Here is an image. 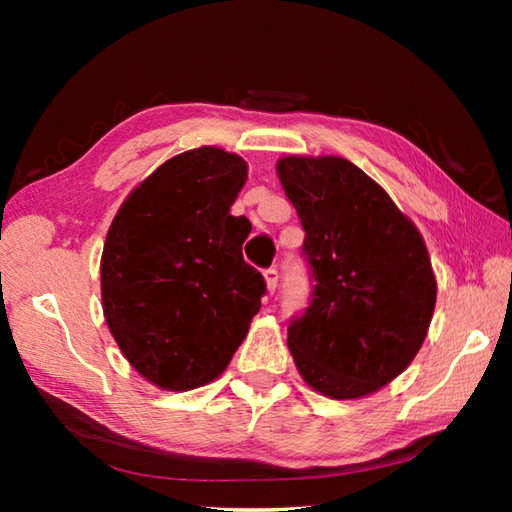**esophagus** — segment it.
I'll return each mask as SVG.
<instances>
[{
	"label": "esophagus",
	"instance_id": "1",
	"mask_svg": "<svg viewBox=\"0 0 512 512\" xmlns=\"http://www.w3.org/2000/svg\"><path fill=\"white\" fill-rule=\"evenodd\" d=\"M264 280H266L268 293H273V291L277 289V271H275V268H266V271H264Z\"/></svg>",
	"mask_w": 512,
	"mask_h": 512
}]
</instances>
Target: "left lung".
<instances>
[{
  "label": "left lung",
  "instance_id": "left-lung-1",
  "mask_svg": "<svg viewBox=\"0 0 512 512\" xmlns=\"http://www.w3.org/2000/svg\"><path fill=\"white\" fill-rule=\"evenodd\" d=\"M277 176L296 207L314 277L289 325L300 377L325 397L359 400L402 375L427 339L436 275L420 230L357 164L287 155Z\"/></svg>",
  "mask_w": 512,
  "mask_h": 512
}]
</instances>
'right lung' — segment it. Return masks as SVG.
<instances>
[{
  "mask_svg": "<svg viewBox=\"0 0 512 512\" xmlns=\"http://www.w3.org/2000/svg\"><path fill=\"white\" fill-rule=\"evenodd\" d=\"M248 164L216 146L173 155L110 223L101 255L103 316L140 375L192 391L228 368L262 307L264 277L244 262L246 216H232Z\"/></svg>",
  "mask_w": 512,
  "mask_h": 512,
  "instance_id": "right-lung-1",
  "label": "right lung"
}]
</instances>
